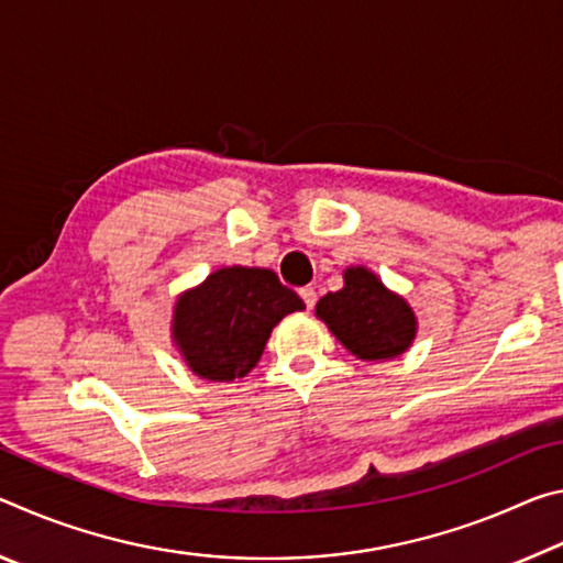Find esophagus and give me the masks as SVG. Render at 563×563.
Here are the masks:
<instances>
[{"label":"esophagus","mask_w":563,"mask_h":563,"mask_svg":"<svg viewBox=\"0 0 563 563\" xmlns=\"http://www.w3.org/2000/svg\"><path fill=\"white\" fill-rule=\"evenodd\" d=\"M299 294H301L303 303H307V309H314V303H317V289H314V287H303Z\"/></svg>","instance_id":"1"}]
</instances>
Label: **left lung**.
<instances>
[{
    "instance_id": "left-lung-1",
    "label": "left lung",
    "mask_w": 563,
    "mask_h": 563,
    "mask_svg": "<svg viewBox=\"0 0 563 563\" xmlns=\"http://www.w3.org/2000/svg\"><path fill=\"white\" fill-rule=\"evenodd\" d=\"M317 317L364 362L396 358L417 336V317L409 303L386 289L366 266H349L344 289L321 297Z\"/></svg>"
}]
</instances>
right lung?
Masks as SVG:
<instances>
[{
	"mask_svg": "<svg viewBox=\"0 0 563 563\" xmlns=\"http://www.w3.org/2000/svg\"><path fill=\"white\" fill-rule=\"evenodd\" d=\"M301 309L299 294L272 269L224 266L177 299L172 334L197 376L234 382L260 362L272 329Z\"/></svg>",
	"mask_w": 563,
	"mask_h": 563,
	"instance_id": "1",
	"label": "right lung"
}]
</instances>
